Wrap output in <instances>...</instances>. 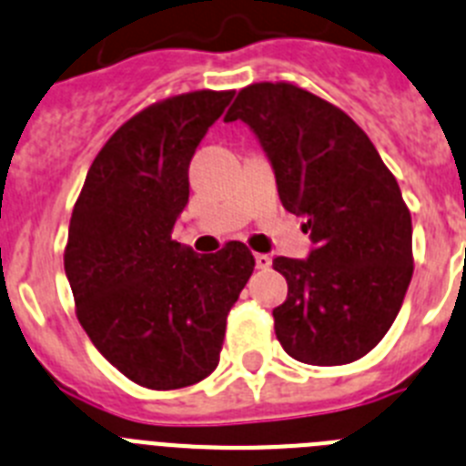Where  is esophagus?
I'll list each match as a JSON object with an SVG mask.
<instances>
[{
  "instance_id": "obj_1",
  "label": "esophagus",
  "mask_w": 466,
  "mask_h": 466,
  "mask_svg": "<svg viewBox=\"0 0 466 466\" xmlns=\"http://www.w3.org/2000/svg\"><path fill=\"white\" fill-rule=\"evenodd\" d=\"M254 261H257V268H270V257L268 254H254Z\"/></svg>"
}]
</instances>
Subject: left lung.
Masks as SVG:
<instances>
[{"mask_svg": "<svg viewBox=\"0 0 466 466\" xmlns=\"http://www.w3.org/2000/svg\"><path fill=\"white\" fill-rule=\"evenodd\" d=\"M238 118L315 245L303 261H273L289 287L273 310L275 336L303 364L361 360L390 331L413 278V224L397 179L343 109L294 84L242 88L224 121Z\"/></svg>", "mask_w": 466, "mask_h": 466, "instance_id": "8db88e82", "label": "left lung"}]
</instances>
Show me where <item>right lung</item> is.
Listing matches in <instances>:
<instances>
[{
	"label": "right lung",
	"mask_w": 466,
	"mask_h": 466,
	"mask_svg": "<svg viewBox=\"0 0 466 466\" xmlns=\"http://www.w3.org/2000/svg\"><path fill=\"white\" fill-rule=\"evenodd\" d=\"M233 90H193L127 118L95 156L69 219L65 273L76 317L111 366L179 390L219 364L226 317L254 270L242 242L196 254L172 240L188 163Z\"/></svg>",
	"instance_id": "add662e5"
}]
</instances>
